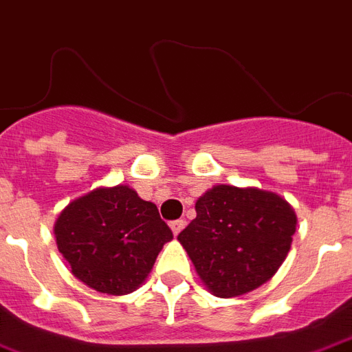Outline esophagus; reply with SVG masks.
<instances>
[{"label": "esophagus", "instance_id": "34e87169", "mask_svg": "<svg viewBox=\"0 0 352 352\" xmlns=\"http://www.w3.org/2000/svg\"><path fill=\"white\" fill-rule=\"evenodd\" d=\"M184 226H186L184 220H173V222L169 223V228H171V231H173V235H179V233L184 229Z\"/></svg>", "mask_w": 352, "mask_h": 352}]
</instances>
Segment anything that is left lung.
I'll list each match as a JSON object with an SVG mask.
<instances>
[{
	"label": "left lung",
	"instance_id": "left-lung-1",
	"mask_svg": "<svg viewBox=\"0 0 352 352\" xmlns=\"http://www.w3.org/2000/svg\"><path fill=\"white\" fill-rule=\"evenodd\" d=\"M196 212L177 239L214 296L246 295L269 282L291 250L296 214L274 192L216 184Z\"/></svg>",
	"mask_w": 352,
	"mask_h": 352
}]
</instances>
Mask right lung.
Here are the masks:
<instances>
[{
    "label": "right lung",
    "instance_id": "obj_1",
    "mask_svg": "<svg viewBox=\"0 0 352 352\" xmlns=\"http://www.w3.org/2000/svg\"><path fill=\"white\" fill-rule=\"evenodd\" d=\"M54 233L70 272L87 287L116 296L136 291L173 239L155 203L126 184L96 188L70 201Z\"/></svg>",
    "mask_w": 352,
    "mask_h": 352
}]
</instances>
